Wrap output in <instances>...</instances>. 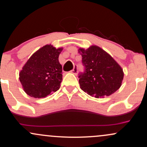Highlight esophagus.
I'll return each mask as SVG.
<instances>
[{"instance_id":"obj_1","label":"esophagus","mask_w":147,"mask_h":147,"mask_svg":"<svg viewBox=\"0 0 147 147\" xmlns=\"http://www.w3.org/2000/svg\"><path fill=\"white\" fill-rule=\"evenodd\" d=\"M71 72L72 74H77V73H78V66L77 65H74V69H72L71 71Z\"/></svg>"}]
</instances>
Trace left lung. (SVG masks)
<instances>
[{
  "label": "left lung",
  "mask_w": 147,
  "mask_h": 147,
  "mask_svg": "<svg viewBox=\"0 0 147 147\" xmlns=\"http://www.w3.org/2000/svg\"><path fill=\"white\" fill-rule=\"evenodd\" d=\"M78 51L84 67V71L78 74L82 90L98 98L111 95L121 87L123 70L109 54L96 46Z\"/></svg>",
  "instance_id": "obj_1"
}]
</instances>
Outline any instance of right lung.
Here are the masks:
<instances>
[{
    "mask_svg": "<svg viewBox=\"0 0 147 147\" xmlns=\"http://www.w3.org/2000/svg\"><path fill=\"white\" fill-rule=\"evenodd\" d=\"M62 50L46 45L30 57L19 74V80L27 94L44 98L60 89L62 67L58 57Z\"/></svg>",
    "mask_w": 147,
    "mask_h": 147,
    "instance_id": "obj_1",
    "label": "right lung"
}]
</instances>
